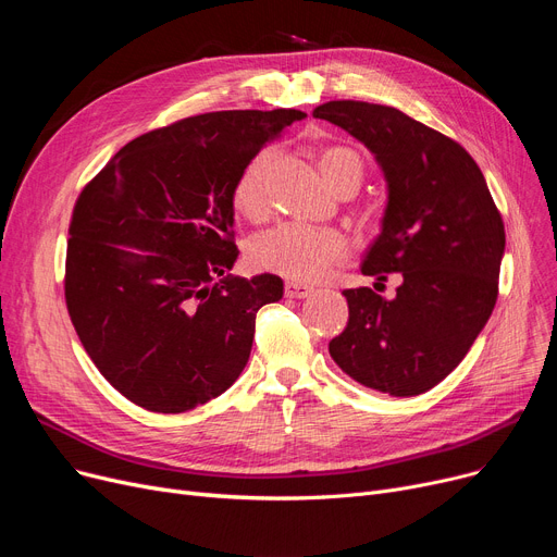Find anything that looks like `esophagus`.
I'll list each match as a JSON object with an SVG mask.
<instances>
[{
    "instance_id": "esophagus-1",
    "label": "esophagus",
    "mask_w": 557,
    "mask_h": 557,
    "mask_svg": "<svg viewBox=\"0 0 557 557\" xmlns=\"http://www.w3.org/2000/svg\"><path fill=\"white\" fill-rule=\"evenodd\" d=\"M313 294V286L309 284H300V282H286L284 284V296L286 298H296V300H305Z\"/></svg>"
}]
</instances>
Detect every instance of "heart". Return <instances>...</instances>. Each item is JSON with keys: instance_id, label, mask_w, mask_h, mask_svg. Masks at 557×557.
Masks as SVG:
<instances>
[{"instance_id": "heart-1", "label": "heart", "mask_w": 557, "mask_h": 557, "mask_svg": "<svg viewBox=\"0 0 557 557\" xmlns=\"http://www.w3.org/2000/svg\"><path fill=\"white\" fill-rule=\"evenodd\" d=\"M273 160V149H261L242 166L232 183L230 198L234 210L250 221H259L267 214L269 171ZM318 166L336 191L357 189L366 173L361 156L347 146L320 149ZM347 255L349 242L341 230L305 223H280L257 234L248 246V259L255 269L296 282H318L327 277Z\"/></svg>"}]
</instances>
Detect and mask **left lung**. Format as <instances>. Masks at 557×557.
Masks as SVG:
<instances>
[{"mask_svg":"<svg viewBox=\"0 0 557 557\" xmlns=\"http://www.w3.org/2000/svg\"><path fill=\"white\" fill-rule=\"evenodd\" d=\"M376 156L388 181L384 227L363 275L399 273L397 296L345 288L349 318L330 355L355 382L413 397L465 359L499 296L502 212L462 146L391 106L327 101L313 110Z\"/></svg>","mask_w":557,"mask_h":557,"instance_id":"left-lung-1","label":"left lung"}]
</instances>
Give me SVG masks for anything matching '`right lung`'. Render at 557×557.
<instances>
[{
    "label": "right lung",
    "mask_w": 557,
    "mask_h": 557,
    "mask_svg": "<svg viewBox=\"0 0 557 557\" xmlns=\"http://www.w3.org/2000/svg\"><path fill=\"white\" fill-rule=\"evenodd\" d=\"M302 116L288 108L187 116L128 141L78 194L67 313L110 386L146 411H191L246 368L255 315L284 284L225 275L239 255L230 191L263 141Z\"/></svg>",
    "instance_id": "1"
}]
</instances>
